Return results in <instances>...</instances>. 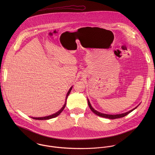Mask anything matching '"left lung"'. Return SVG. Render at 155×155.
Listing matches in <instances>:
<instances>
[{"label": "left lung", "mask_w": 155, "mask_h": 155, "mask_svg": "<svg viewBox=\"0 0 155 155\" xmlns=\"http://www.w3.org/2000/svg\"><path fill=\"white\" fill-rule=\"evenodd\" d=\"M88 106L90 108V109L91 110V111L95 113V114L99 116H101V117H106V118H108V119H117V118H120V117H123L125 116H127V114H128L130 113H131V111H133L134 110H135L138 106H137L136 107L134 108L132 110L129 111H127L126 113H122V114H104V113H100V112H98L97 110H95V109H94L92 108V107L91 106V104H90V102L88 99Z\"/></svg>", "instance_id": "obj_1"}]
</instances>
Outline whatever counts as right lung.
<instances>
[{
  "label": "right lung",
  "instance_id": "right-lung-1",
  "mask_svg": "<svg viewBox=\"0 0 155 155\" xmlns=\"http://www.w3.org/2000/svg\"><path fill=\"white\" fill-rule=\"evenodd\" d=\"M72 87H71L70 88V89H69V91H68V92H67V94L66 97V101H65V103H64V106H63V107H62L60 110L58 111H57V112H56L55 113H54V114H51V115H49V116H48L41 117H32L31 118H33V119H36V120H48V119H50L55 117H57V116H58V115L63 111V110H64V109L65 107H66L67 98V97H68L69 94H70V92H71V89H72Z\"/></svg>",
  "mask_w": 155,
  "mask_h": 155
}]
</instances>
